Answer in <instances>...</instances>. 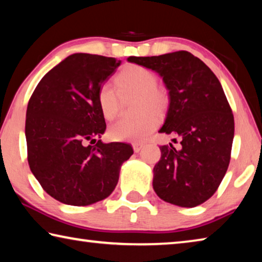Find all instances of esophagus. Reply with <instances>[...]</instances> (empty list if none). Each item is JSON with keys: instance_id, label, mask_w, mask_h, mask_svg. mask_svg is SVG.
I'll return each instance as SVG.
<instances>
[{"instance_id": "1", "label": "esophagus", "mask_w": 262, "mask_h": 262, "mask_svg": "<svg viewBox=\"0 0 262 262\" xmlns=\"http://www.w3.org/2000/svg\"><path fill=\"white\" fill-rule=\"evenodd\" d=\"M142 148H143V143H139V142L133 143V149H134V152H139Z\"/></svg>"}]
</instances>
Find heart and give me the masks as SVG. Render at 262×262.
I'll use <instances>...</instances> for the list:
<instances>
[{"instance_id":"1","label":"heart","mask_w":262,"mask_h":262,"mask_svg":"<svg viewBox=\"0 0 262 262\" xmlns=\"http://www.w3.org/2000/svg\"><path fill=\"white\" fill-rule=\"evenodd\" d=\"M158 78L151 70L139 64H129L115 77V85L101 84L97 92L101 114L107 120H113L120 112L121 96H136L137 114L135 120L122 119L108 128V135L119 142H142L157 127L159 118L168 106V94L163 86L157 85Z\"/></svg>"}]
</instances>
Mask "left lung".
<instances>
[{"mask_svg": "<svg viewBox=\"0 0 262 262\" xmlns=\"http://www.w3.org/2000/svg\"><path fill=\"white\" fill-rule=\"evenodd\" d=\"M127 61L163 78L170 100L159 133L181 139L179 150L171 143L159 147L162 156L154 167V190L171 205H201L224 178L234 135L233 114L219 78L186 51L129 56Z\"/></svg>", "mask_w": 262, "mask_h": 262, "instance_id": "obj_1", "label": "left lung"}]
</instances>
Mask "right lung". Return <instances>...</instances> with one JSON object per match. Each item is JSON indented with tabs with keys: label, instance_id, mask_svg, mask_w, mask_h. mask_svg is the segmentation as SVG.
Returning a JSON list of instances; mask_svg holds the SVG:
<instances>
[{
	"label": "right lung",
	"instance_id": "1",
	"mask_svg": "<svg viewBox=\"0 0 262 262\" xmlns=\"http://www.w3.org/2000/svg\"><path fill=\"white\" fill-rule=\"evenodd\" d=\"M120 64L114 57L75 53L41 78L30 98L29 165L43 190L64 205L89 206L107 198L133 155L129 144L96 140L106 129L97 92Z\"/></svg>",
	"mask_w": 262,
	"mask_h": 262
}]
</instances>
